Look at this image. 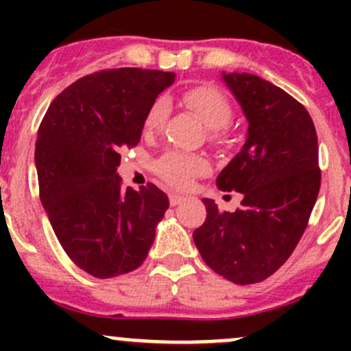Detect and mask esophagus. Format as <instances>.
<instances>
[{
    "label": "esophagus",
    "mask_w": 351,
    "mask_h": 351,
    "mask_svg": "<svg viewBox=\"0 0 351 351\" xmlns=\"http://www.w3.org/2000/svg\"><path fill=\"white\" fill-rule=\"evenodd\" d=\"M183 200H185V197L176 195V193H171V195H169V204H171L173 207H176V205H180Z\"/></svg>",
    "instance_id": "obj_1"
}]
</instances>
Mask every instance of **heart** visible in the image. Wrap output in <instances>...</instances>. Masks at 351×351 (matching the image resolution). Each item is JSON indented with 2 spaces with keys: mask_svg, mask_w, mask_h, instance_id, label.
Wrapping results in <instances>:
<instances>
[{
  "mask_svg": "<svg viewBox=\"0 0 351 351\" xmlns=\"http://www.w3.org/2000/svg\"><path fill=\"white\" fill-rule=\"evenodd\" d=\"M183 100L197 113L204 125L212 130L214 136H217V130L224 129L231 122L232 107L224 93H221L217 88L195 86L183 95ZM166 115H168V101L165 98H158L147 112L144 129L147 132L159 129ZM207 168V161L200 156L178 153V151H169L156 162L159 176L175 189H186L192 180L198 175H204Z\"/></svg>",
  "mask_w": 351,
  "mask_h": 351,
  "instance_id": "heart-1",
  "label": "heart"
}]
</instances>
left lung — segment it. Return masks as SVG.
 Returning a JSON list of instances; mask_svg holds the SVG:
<instances>
[{
  "label": "left lung",
  "instance_id": "obj_1",
  "mask_svg": "<svg viewBox=\"0 0 351 351\" xmlns=\"http://www.w3.org/2000/svg\"><path fill=\"white\" fill-rule=\"evenodd\" d=\"M222 81L241 105L247 136L215 183L243 200L221 212L204 198L207 219L193 241L215 274L247 285L274 275L302 238L321 186L319 149L309 112L282 88L247 73H222Z\"/></svg>",
  "mask_w": 351,
  "mask_h": 351
}]
</instances>
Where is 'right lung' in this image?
<instances>
[{"mask_svg":"<svg viewBox=\"0 0 351 351\" xmlns=\"http://www.w3.org/2000/svg\"><path fill=\"white\" fill-rule=\"evenodd\" d=\"M173 81L175 73L139 67L88 74L54 98L38 127L40 202L67 256L97 278L139 268L169 207L153 183L123 190L117 168Z\"/></svg>","mask_w":351,"mask_h":351,"instance_id":"right-lung-1","label":"right lung"}]
</instances>
